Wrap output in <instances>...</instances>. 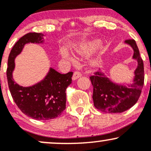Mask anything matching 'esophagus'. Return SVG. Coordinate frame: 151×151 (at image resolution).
Masks as SVG:
<instances>
[{"mask_svg":"<svg viewBox=\"0 0 151 151\" xmlns=\"http://www.w3.org/2000/svg\"><path fill=\"white\" fill-rule=\"evenodd\" d=\"M81 77V72H78V71H76V72H74L73 77H72V79H73V80H76V79H77L78 78H79Z\"/></svg>","mask_w":151,"mask_h":151,"instance_id":"1","label":"esophagus"}]
</instances>
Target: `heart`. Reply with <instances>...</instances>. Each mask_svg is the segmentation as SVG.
Returning <instances> with one entry per match:
<instances>
[{
	"instance_id": "obj_1",
	"label": "heart",
	"mask_w": 151,
	"mask_h": 151,
	"mask_svg": "<svg viewBox=\"0 0 151 151\" xmlns=\"http://www.w3.org/2000/svg\"><path fill=\"white\" fill-rule=\"evenodd\" d=\"M99 45V42L96 41H91V42H88L84 44L81 45L79 47L74 50V52L77 53V55H81V56H85V55H89V53L92 52ZM61 57L64 60H66L67 62H72V59L68 53L65 51L61 52ZM100 60L99 59L96 58L94 59L92 62H91V65L93 66H97L99 65Z\"/></svg>"
}]
</instances>
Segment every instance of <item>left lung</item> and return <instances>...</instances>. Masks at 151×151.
I'll use <instances>...</instances> for the list:
<instances>
[{
  "label": "left lung",
  "instance_id": "1",
  "mask_svg": "<svg viewBox=\"0 0 151 151\" xmlns=\"http://www.w3.org/2000/svg\"><path fill=\"white\" fill-rule=\"evenodd\" d=\"M126 43L133 49V58L138 61L133 83L131 86L113 83L101 72H95L90 77L93 86V105L106 113H121L131 108L138 101L144 84V67L139 50L134 40H126Z\"/></svg>",
  "mask_w": 151,
  "mask_h": 151
}]
</instances>
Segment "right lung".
Returning <instances> with one entry per match:
<instances>
[{"mask_svg": "<svg viewBox=\"0 0 151 151\" xmlns=\"http://www.w3.org/2000/svg\"><path fill=\"white\" fill-rule=\"evenodd\" d=\"M43 35L29 32L14 45L8 60L6 74L9 90L15 103L27 116L36 120H50L59 116L66 109V89L72 83L73 72L60 74L52 68L40 82L29 87H23L13 79L15 58L21 52L27 43H42Z\"/></svg>", "mask_w": 151, "mask_h": 151, "instance_id": "1", "label": "right lung"}]
</instances>
